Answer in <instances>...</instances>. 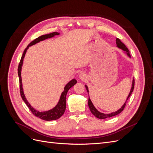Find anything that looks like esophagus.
Instances as JSON below:
<instances>
[{
	"label": "esophagus",
	"instance_id": "esophagus-1",
	"mask_svg": "<svg viewBox=\"0 0 153 153\" xmlns=\"http://www.w3.org/2000/svg\"><path fill=\"white\" fill-rule=\"evenodd\" d=\"M79 77H80V79H84V78H85V74H84V73H80V75H79Z\"/></svg>",
	"mask_w": 153,
	"mask_h": 153
}]
</instances>
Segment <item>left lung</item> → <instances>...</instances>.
<instances>
[{"instance_id":"8db88e82","label":"left lung","mask_w":153,"mask_h":153,"mask_svg":"<svg viewBox=\"0 0 153 153\" xmlns=\"http://www.w3.org/2000/svg\"><path fill=\"white\" fill-rule=\"evenodd\" d=\"M116 43H117V47H119V48L122 49L124 51V52H126L127 53V54H128V55L129 57H131V56H130V54H129V50H128V48L126 47V45H125L123 43H122L121 41L120 40L119 38H117V39H116ZM134 85H135V80L133 79L131 89V91H130V92H129V95H128V96L127 100H128V98H129V96H131V93H132V92L133 91ZM85 88H86L87 92H88V93H89V91H88V87H87V85H85ZM127 100H126V101H127ZM126 101L124 103V104L123 105L122 107H121V108H120L119 110L116 111V112H115L111 113V114H103V113L100 112L99 111L97 110V109L94 106L93 104H92V101H91V100L89 99V100H88V105H89V108H90V110H91V113H92V114H93L95 117H96L97 118H98V119H106V118H108V117H111L115 116V115H117V114L121 113V112H122V111L124 110V107H125V106H126Z\"/></svg>"}]
</instances>
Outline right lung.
<instances>
[{"label": "right lung", "instance_id": "add662e5", "mask_svg": "<svg viewBox=\"0 0 153 153\" xmlns=\"http://www.w3.org/2000/svg\"><path fill=\"white\" fill-rule=\"evenodd\" d=\"M59 33H58V32H52V33H50L48 34L41 36L39 37V38H37L36 39L32 41V42L30 43L29 44V45L27 47V48L25 49L24 53H23L20 61L19 65H18V76H19V82H20V95H21L22 100L24 101V102L25 103L27 106H28V108L30 109L31 112L36 117L43 119V120H45V121H53V120H56V119L61 117L64 114V112H65L66 106V97L67 92L71 87H72L74 85L76 84L77 82L75 79H73L69 82L68 84L66 85V87H64V92H62V93L61 96V98H60L59 103L55 108H53V109L50 110L49 111H47V112H39V111H37L34 108H32L25 98V97L24 94V91H23V88H22V78H21V69H22V64H23V60H24V58L25 57L27 50L28 49V48L29 47H30V46L33 45L39 42V41H43V40H45V39H48V38H52V37H53L54 36L59 35Z\"/></svg>", "mask_w": 153, "mask_h": 153}]
</instances>
